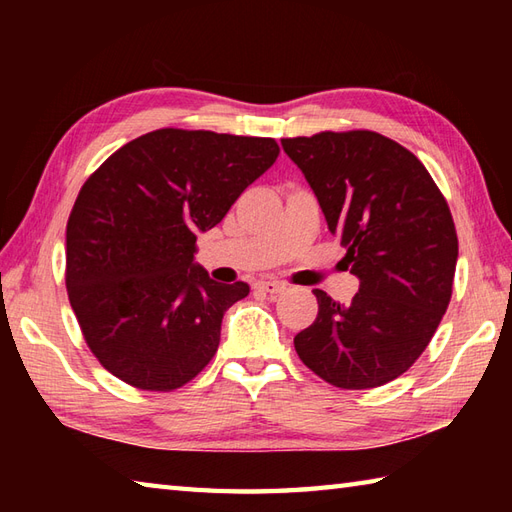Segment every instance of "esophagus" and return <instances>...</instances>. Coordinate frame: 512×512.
<instances>
[{
    "label": "esophagus",
    "instance_id": "obj_1",
    "mask_svg": "<svg viewBox=\"0 0 512 512\" xmlns=\"http://www.w3.org/2000/svg\"><path fill=\"white\" fill-rule=\"evenodd\" d=\"M257 288L264 292H270V295H279V292L286 290V284H281V281H277V279H262V281H257Z\"/></svg>",
    "mask_w": 512,
    "mask_h": 512
}]
</instances>
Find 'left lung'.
<instances>
[{
    "label": "left lung",
    "mask_w": 512,
    "mask_h": 512,
    "mask_svg": "<svg viewBox=\"0 0 512 512\" xmlns=\"http://www.w3.org/2000/svg\"><path fill=\"white\" fill-rule=\"evenodd\" d=\"M281 145L345 246L343 268L361 279L347 306L314 290L319 314L295 350L334 387L385 385L418 361L449 308L458 262L449 204L409 149L369 129Z\"/></svg>",
    "instance_id": "1"
}]
</instances>
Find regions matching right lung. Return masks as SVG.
Wrapping results in <instances>:
<instances>
[{
    "label": "right lung",
    "mask_w": 512,
    "mask_h": 512,
    "mask_svg": "<svg viewBox=\"0 0 512 512\" xmlns=\"http://www.w3.org/2000/svg\"><path fill=\"white\" fill-rule=\"evenodd\" d=\"M277 156L275 138L165 127L85 180L65 228V288L107 372L173 391L211 363L224 312L248 286L209 279L195 242Z\"/></svg>",
    "instance_id": "1"
}]
</instances>
